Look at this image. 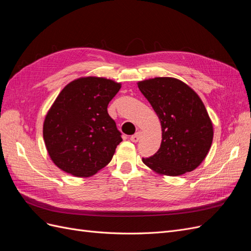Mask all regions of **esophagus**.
<instances>
[{"label":"esophagus","instance_id":"esophagus-1","mask_svg":"<svg viewBox=\"0 0 251 251\" xmlns=\"http://www.w3.org/2000/svg\"><path fill=\"white\" fill-rule=\"evenodd\" d=\"M141 135H142V132H140V131L136 132L134 135L131 136V140L133 142H138L140 140V138H141Z\"/></svg>","mask_w":251,"mask_h":251}]
</instances>
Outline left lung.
<instances>
[{
	"label": "left lung",
	"instance_id": "1",
	"mask_svg": "<svg viewBox=\"0 0 251 251\" xmlns=\"http://www.w3.org/2000/svg\"><path fill=\"white\" fill-rule=\"evenodd\" d=\"M138 88L161 123L160 149L143 163L158 174L179 176L198 168L211 147L214 128L195 91L173 77L138 82Z\"/></svg>",
	"mask_w": 251,
	"mask_h": 251
}]
</instances>
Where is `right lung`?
<instances>
[{
    "mask_svg": "<svg viewBox=\"0 0 251 251\" xmlns=\"http://www.w3.org/2000/svg\"><path fill=\"white\" fill-rule=\"evenodd\" d=\"M121 85L103 77H80L62 90L44 121L43 136L51 160L75 177L104 168L123 141L108 104Z\"/></svg>",
    "mask_w": 251,
    "mask_h": 251,
    "instance_id": "add662e5",
    "label": "right lung"
}]
</instances>
